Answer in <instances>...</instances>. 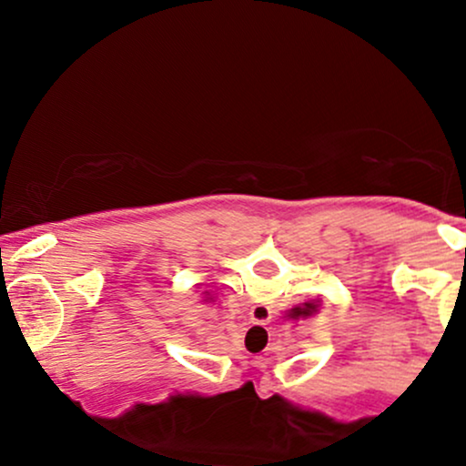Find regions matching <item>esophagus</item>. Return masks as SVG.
I'll use <instances>...</instances> for the list:
<instances>
[{
    "instance_id": "obj_1",
    "label": "esophagus",
    "mask_w": 466,
    "mask_h": 466,
    "mask_svg": "<svg viewBox=\"0 0 466 466\" xmlns=\"http://www.w3.org/2000/svg\"><path fill=\"white\" fill-rule=\"evenodd\" d=\"M249 319L254 324H267L271 319V309L267 304H254L249 309Z\"/></svg>"
}]
</instances>
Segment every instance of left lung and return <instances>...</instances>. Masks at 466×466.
<instances>
[{
	"mask_svg": "<svg viewBox=\"0 0 466 466\" xmlns=\"http://www.w3.org/2000/svg\"><path fill=\"white\" fill-rule=\"evenodd\" d=\"M203 300H206V302H215L217 300V293L212 291V289H206V291H203Z\"/></svg>",
	"mask_w": 466,
	"mask_h": 466,
	"instance_id": "8db88e82",
	"label": "left lung"
}]
</instances>
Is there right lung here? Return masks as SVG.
<instances>
[{
    "instance_id": "obj_1",
    "label": "right lung",
    "mask_w": 466,
    "mask_h": 466,
    "mask_svg": "<svg viewBox=\"0 0 466 466\" xmlns=\"http://www.w3.org/2000/svg\"><path fill=\"white\" fill-rule=\"evenodd\" d=\"M322 309V300L319 298H313V300H304L300 304H293L291 309L285 313L287 319H307L311 318V315H315Z\"/></svg>"
}]
</instances>
